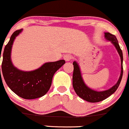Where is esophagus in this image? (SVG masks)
I'll return each instance as SVG.
<instances>
[{"label": "esophagus", "mask_w": 129, "mask_h": 129, "mask_svg": "<svg viewBox=\"0 0 129 129\" xmlns=\"http://www.w3.org/2000/svg\"><path fill=\"white\" fill-rule=\"evenodd\" d=\"M63 59L66 61H70L71 59H72V56L70 54H66L63 56Z\"/></svg>", "instance_id": "esophagus-1"}]
</instances>
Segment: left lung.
I'll list each match as a JSON object with an SVG mask.
<instances>
[{
  "instance_id": "left-lung-1",
  "label": "left lung",
  "mask_w": 129,
  "mask_h": 129,
  "mask_svg": "<svg viewBox=\"0 0 129 129\" xmlns=\"http://www.w3.org/2000/svg\"><path fill=\"white\" fill-rule=\"evenodd\" d=\"M104 34L105 38L106 39V40L111 42L112 44L116 48L117 50L118 53H119V55L120 57V75L119 77L117 82L115 85H114L110 89L106 90L101 91V92H98V91H95L93 89H91L90 88L88 87L84 83L82 77L80 67H79L78 63L75 61L73 62L74 72H73L72 76V84L74 90L76 92L77 95L80 97V98L87 101V102H92V103L99 102L104 101V100L106 99L107 97H109V96L111 95L112 94H113L117 90V88L119 87L121 80H122V75H123V66H122V63H123V54H122V51L121 50L120 46H119L118 40L114 35L111 34L109 32H105Z\"/></svg>"
}]
</instances>
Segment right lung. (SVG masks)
<instances>
[{"instance_id":"obj_1","label":"right lung","mask_w":129,"mask_h":129,"mask_svg":"<svg viewBox=\"0 0 129 129\" xmlns=\"http://www.w3.org/2000/svg\"><path fill=\"white\" fill-rule=\"evenodd\" d=\"M22 31V29H20L14 32L5 47L2 63V74L6 84L15 94L25 99H34L42 97L49 91L54 74L66 61L60 60L47 62L37 69L28 72L17 69L12 62L11 50L15 37Z\"/></svg>"}]
</instances>
